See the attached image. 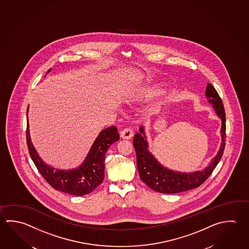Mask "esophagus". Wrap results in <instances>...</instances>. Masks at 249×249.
Listing matches in <instances>:
<instances>
[{"mask_svg":"<svg viewBox=\"0 0 249 249\" xmlns=\"http://www.w3.org/2000/svg\"><path fill=\"white\" fill-rule=\"evenodd\" d=\"M134 136L133 131L130 128H124L122 132H121V138L122 139H125V140H129L131 139L132 136Z\"/></svg>","mask_w":249,"mask_h":249,"instance_id":"esophagus-1","label":"esophagus"}]
</instances>
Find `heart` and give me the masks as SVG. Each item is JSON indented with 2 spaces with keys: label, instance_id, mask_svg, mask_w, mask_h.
I'll use <instances>...</instances> for the list:
<instances>
[{
  "label": "heart",
  "instance_id": "1",
  "mask_svg": "<svg viewBox=\"0 0 249 249\" xmlns=\"http://www.w3.org/2000/svg\"><path fill=\"white\" fill-rule=\"evenodd\" d=\"M162 90V88L160 85H153L147 87L145 89H142L140 91V93L138 95V98L142 99H150L153 98L156 95L160 93Z\"/></svg>",
  "mask_w": 249,
  "mask_h": 249
}]
</instances>
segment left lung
Masks as SVG:
<instances>
[{"instance_id": "obj_1", "label": "left lung", "mask_w": 249, "mask_h": 249, "mask_svg": "<svg viewBox=\"0 0 249 249\" xmlns=\"http://www.w3.org/2000/svg\"><path fill=\"white\" fill-rule=\"evenodd\" d=\"M205 96L222 122L220 149L205 169L181 173L166 168L150 152L144 127H140L139 133L134 136L133 145L136 150L138 173L142 180L152 190L164 194H176L198 188L210 177L220 161L225 146V108L219 95L211 84L207 85Z\"/></svg>"}]
</instances>
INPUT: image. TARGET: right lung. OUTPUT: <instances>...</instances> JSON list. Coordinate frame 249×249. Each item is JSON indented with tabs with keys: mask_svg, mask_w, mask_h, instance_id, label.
Instances as JSON below:
<instances>
[{
	"mask_svg": "<svg viewBox=\"0 0 249 249\" xmlns=\"http://www.w3.org/2000/svg\"><path fill=\"white\" fill-rule=\"evenodd\" d=\"M47 71V73L49 72ZM27 108V116H28ZM120 139L117 128L114 126L105 128L97 136L90 147L85 161L78 167L72 170L55 169L48 165L38 156L33 146L27 120L26 140L29 153L37 169L47 183L55 190L73 196H85L92 192L103 182L105 177V156L108 148Z\"/></svg>",
	"mask_w": 249,
	"mask_h": 249,
	"instance_id": "right-lung-1",
	"label": "right lung"
}]
</instances>
